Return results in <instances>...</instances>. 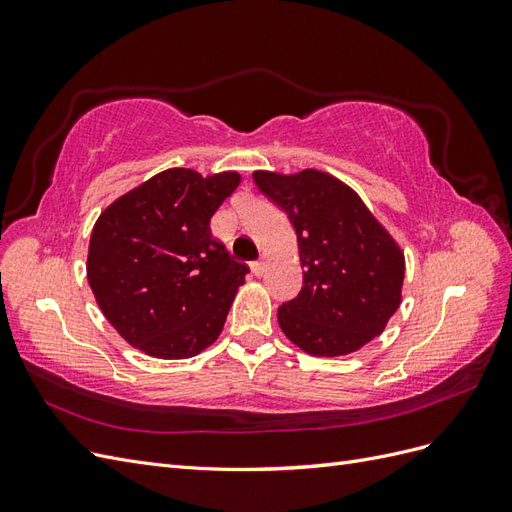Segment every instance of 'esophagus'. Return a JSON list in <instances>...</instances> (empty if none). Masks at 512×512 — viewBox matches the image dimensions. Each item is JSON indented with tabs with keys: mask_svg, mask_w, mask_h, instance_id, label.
Returning a JSON list of instances; mask_svg holds the SVG:
<instances>
[{
	"mask_svg": "<svg viewBox=\"0 0 512 512\" xmlns=\"http://www.w3.org/2000/svg\"><path fill=\"white\" fill-rule=\"evenodd\" d=\"M250 267H252V273H254L256 277H260L262 273H265V267H267V265H265V260H254Z\"/></svg>",
	"mask_w": 512,
	"mask_h": 512,
	"instance_id": "34e87169",
	"label": "esophagus"
}]
</instances>
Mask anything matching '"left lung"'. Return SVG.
<instances>
[{
    "mask_svg": "<svg viewBox=\"0 0 512 512\" xmlns=\"http://www.w3.org/2000/svg\"><path fill=\"white\" fill-rule=\"evenodd\" d=\"M258 190L297 232L303 288L277 309L292 344L339 356L378 337L401 303L404 254L352 188L307 168L297 175L256 170Z\"/></svg>",
    "mask_w": 512,
    "mask_h": 512,
    "instance_id": "obj_1",
    "label": "left lung"
}]
</instances>
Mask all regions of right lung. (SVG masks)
<instances>
[{"instance_id": "obj_1", "label": "right lung", "mask_w": 512, "mask_h": 512, "mask_svg": "<svg viewBox=\"0 0 512 512\" xmlns=\"http://www.w3.org/2000/svg\"><path fill=\"white\" fill-rule=\"evenodd\" d=\"M239 173L168 168L106 207L91 230L87 280L106 320L156 359H190L224 329L250 273L209 222Z\"/></svg>"}]
</instances>
